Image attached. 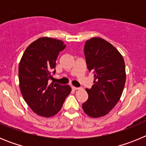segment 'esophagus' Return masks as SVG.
<instances>
[{
  "label": "esophagus",
  "instance_id": "34e87169",
  "mask_svg": "<svg viewBox=\"0 0 146 146\" xmlns=\"http://www.w3.org/2000/svg\"><path fill=\"white\" fill-rule=\"evenodd\" d=\"M72 88L74 90V91H76V90H78L79 89V88H77V87H74V86H72Z\"/></svg>",
  "mask_w": 146,
  "mask_h": 146
}]
</instances>
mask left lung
Masks as SVG:
<instances>
[{"mask_svg": "<svg viewBox=\"0 0 146 146\" xmlns=\"http://www.w3.org/2000/svg\"><path fill=\"white\" fill-rule=\"evenodd\" d=\"M88 70L94 73V86L86 88L88 99L82 104L91 118L106 115L120 100L126 82L123 56L115 47L99 37L87 40L84 47Z\"/></svg>", "mask_w": 146, "mask_h": 146, "instance_id": "left-lung-1", "label": "left lung"}]
</instances>
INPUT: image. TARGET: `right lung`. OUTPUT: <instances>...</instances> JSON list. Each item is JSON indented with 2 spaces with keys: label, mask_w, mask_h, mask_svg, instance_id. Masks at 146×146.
Returning <instances> with one entry per match:
<instances>
[{
  "label": "right lung",
  "mask_w": 146,
  "mask_h": 146,
  "mask_svg": "<svg viewBox=\"0 0 146 146\" xmlns=\"http://www.w3.org/2000/svg\"><path fill=\"white\" fill-rule=\"evenodd\" d=\"M65 47L60 40L42 37L27 47L20 60V91L30 108L40 116L49 118L57 114L72 91L69 85L48 82L58 55Z\"/></svg>",
  "instance_id": "1"
}]
</instances>
